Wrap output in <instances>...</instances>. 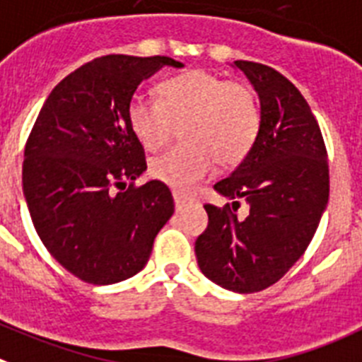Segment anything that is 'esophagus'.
<instances>
[{
    "instance_id": "34e87169",
    "label": "esophagus",
    "mask_w": 362,
    "mask_h": 362,
    "mask_svg": "<svg viewBox=\"0 0 362 362\" xmlns=\"http://www.w3.org/2000/svg\"><path fill=\"white\" fill-rule=\"evenodd\" d=\"M173 198H175V207H177V211H182L185 205H187V198H185L184 194L173 193Z\"/></svg>"
}]
</instances>
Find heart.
<instances>
[{
	"instance_id": "obj_1",
	"label": "heart",
	"mask_w": 362,
	"mask_h": 362,
	"mask_svg": "<svg viewBox=\"0 0 362 362\" xmlns=\"http://www.w3.org/2000/svg\"><path fill=\"white\" fill-rule=\"evenodd\" d=\"M160 100L133 95L128 122L136 141L157 151L173 141L184 124L185 144L153 158L149 171L175 191L234 168L249 155L259 133V106L247 84L207 70H189L158 86Z\"/></svg>"
}]
</instances>
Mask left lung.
I'll use <instances>...</instances> for the list:
<instances>
[{
    "mask_svg": "<svg viewBox=\"0 0 362 362\" xmlns=\"http://www.w3.org/2000/svg\"><path fill=\"white\" fill-rule=\"evenodd\" d=\"M259 99V133L242 164L214 191L245 202L243 220L204 205L209 226L194 242L205 278L238 294L274 285L307 250L328 204L327 148L305 97L274 68L234 61Z\"/></svg>",
    "mask_w": 362,
    "mask_h": 362,
    "instance_id": "obj_1",
    "label": "left lung"
}]
</instances>
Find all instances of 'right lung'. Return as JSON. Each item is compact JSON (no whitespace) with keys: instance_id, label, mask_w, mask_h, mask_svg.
<instances>
[{"instance_id":"add662e5","label":"right lung","mask_w":362,"mask_h":362,"mask_svg":"<svg viewBox=\"0 0 362 362\" xmlns=\"http://www.w3.org/2000/svg\"><path fill=\"white\" fill-rule=\"evenodd\" d=\"M164 66L184 64L115 54L83 64L52 90L25 146L23 194L32 223L48 252L92 285L141 272L175 213L162 182L133 185L148 165L128 122L136 86Z\"/></svg>"}]
</instances>
